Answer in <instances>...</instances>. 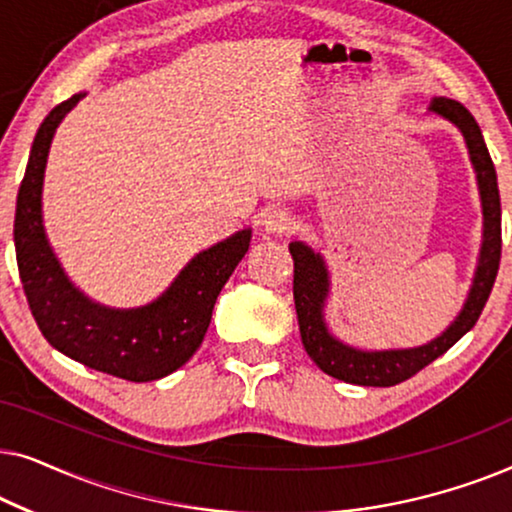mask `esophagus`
I'll return each instance as SVG.
<instances>
[{"label": "esophagus", "mask_w": 512, "mask_h": 512, "mask_svg": "<svg viewBox=\"0 0 512 512\" xmlns=\"http://www.w3.org/2000/svg\"><path fill=\"white\" fill-rule=\"evenodd\" d=\"M261 226L268 235H284L293 228V219H291V214L286 212V209L270 207V209H265Z\"/></svg>", "instance_id": "esophagus-1"}]
</instances>
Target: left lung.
<instances>
[{
	"label": "left lung",
	"mask_w": 512,
	"mask_h": 512,
	"mask_svg": "<svg viewBox=\"0 0 512 512\" xmlns=\"http://www.w3.org/2000/svg\"><path fill=\"white\" fill-rule=\"evenodd\" d=\"M431 114L452 123L464 137L468 158H471L475 181H478L480 205H482V244L478 265H475L471 289L457 317L443 333L431 342L417 347L401 349H359L347 345L328 331L324 310L328 293H331V272L324 256L314 251L305 242H291L289 251L293 256V300L303 338L305 352L310 359L335 380L361 384V387H394L419 373L438 356H443L454 342L464 338L478 321L489 293H492L496 272L501 261V198L496 184V170L489 158L485 137L480 125L475 123L464 104L436 97L429 107Z\"/></svg>",
	"instance_id": "left-lung-1"
}]
</instances>
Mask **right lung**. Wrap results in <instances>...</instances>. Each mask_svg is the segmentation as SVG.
<instances>
[{
  "instance_id": "add662e5",
  "label": "right lung",
  "mask_w": 512,
  "mask_h": 512,
  "mask_svg": "<svg viewBox=\"0 0 512 512\" xmlns=\"http://www.w3.org/2000/svg\"><path fill=\"white\" fill-rule=\"evenodd\" d=\"M86 93L55 107L39 125L18 191L13 242L20 282L39 331L69 359L130 382L174 373L205 338L216 298L249 251L251 228L202 249L151 303L107 307L76 289L44 228L41 195L55 130Z\"/></svg>"
}]
</instances>
